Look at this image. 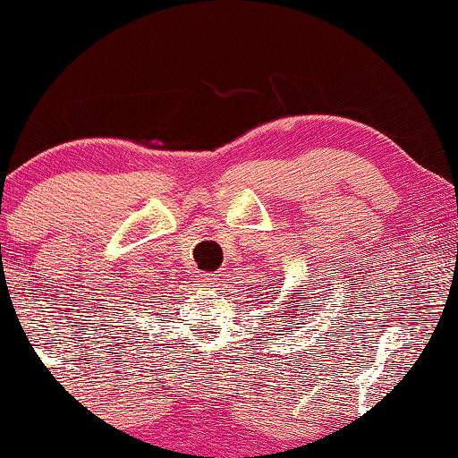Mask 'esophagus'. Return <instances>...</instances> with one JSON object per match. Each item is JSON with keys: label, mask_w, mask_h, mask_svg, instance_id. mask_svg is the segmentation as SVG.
<instances>
[{"label": "esophagus", "mask_w": 458, "mask_h": 458, "mask_svg": "<svg viewBox=\"0 0 458 458\" xmlns=\"http://www.w3.org/2000/svg\"><path fill=\"white\" fill-rule=\"evenodd\" d=\"M217 279H220V277H217L216 273H211V276H208V277H206V282H208L209 285H217Z\"/></svg>", "instance_id": "obj_1"}]
</instances>
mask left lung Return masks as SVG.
Listing matches in <instances>:
<instances>
[{"label": "left lung", "mask_w": 458, "mask_h": 458, "mask_svg": "<svg viewBox=\"0 0 458 458\" xmlns=\"http://www.w3.org/2000/svg\"><path fill=\"white\" fill-rule=\"evenodd\" d=\"M296 292V298H292V302H288V300H285V306H288V304H292L290 306V309H292V312H296L298 309H304V306H306V302H309V298H306L304 294H306V288H302V285H298V290H294ZM265 294H267V292H263V296ZM276 294H277V290H276ZM298 317V315H296ZM288 327H290V329H292V318L288 320Z\"/></svg>", "instance_id": "8db88e82"}]
</instances>
